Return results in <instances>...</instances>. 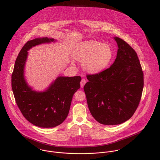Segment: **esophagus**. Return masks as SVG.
<instances>
[{"label": "esophagus", "mask_w": 160, "mask_h": 160, "mask_svg": "<svg viewBox=\"0 0 160 160\" xmlns=\"http://www.w3.org/2000/svg\"><path fill=\"white\" fill-rule=\"evenodd\" d=\"M86 83V79H82V80H81V88H82L84 86V85H85V84Z\"/></svg>", "instance_id": "1"}]
</instances>
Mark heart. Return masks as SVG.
<instances>
[{
    "instance_id": "obj_1",
    "label": "heart",
    "mask_w": 160,
    "mask_h": 160,
    "mask_svg": "<svg viewBox=\"0 0 160 160\" xmlns=\"http://www.w3.org/2000/svg\"><path fill=\"white\" fill-rule=\"evenodd\" d=\"M73 58L82 61V67L91 74H97L108 67L113 58V51L107 44L100 41L90 40L79 43L75 47ZM74 66V62H71Z\"/></svg>"
}]
</instances>
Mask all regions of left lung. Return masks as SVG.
I'll list each match as a JSON object with an SVG mask.
<instances>
[{"instance_id": "obj_1", "label": "left lung", "mask_w": 160, "mask_h": 160, "mask_svg": "<svg viewBox=\"0 0 160 160\" xmlns=\"http://www.w3.org/2000/svg\"><path fill=\"white\" fill-rule=\"evenodd\" d=\"M116 58L109 68L88 75L85 84L88 105L95 119L105 125H116L129 119L138 106L143 88V73L135 50L114 37Z\"/></svg>"}]
</instances>
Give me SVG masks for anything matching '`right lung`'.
<instances>
[{"mask_svg":"<svg viewBox=\"0 0 160 160\" xmlns=\"http://www.w3.org/2000/svg\"><path fill=\"white\" fill-rule=\"evenodd\" d=\"M55 42L53 38H39L28 41L15 61L12 88L16 103L24 117L40 128H54L62 124L69 113L72 96L80 88L81 76H58L44 91H37L28 84L24 68L28 50L42 44Z\"/></svg>","mask_w":160,"mask_h":160,"instance_id":"obj_1","label":"right lung"}]
</instances>
